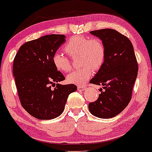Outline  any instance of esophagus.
<instances>
[{
    "label": "esophagus",
    "instance_id": "34e87169",
    "mask_svg": "<svg viewBox=\"0 0 152 152\" xmlns=\"http://www.w3.org/2000/svg\"><path fill=\"white\" fill-rule=\"evenodd\" d=\"M78 91H84L86 88V86H77Z\"/></svg>",
    "mask_w": 152,
    "mask_h": 152
}]
</instances>
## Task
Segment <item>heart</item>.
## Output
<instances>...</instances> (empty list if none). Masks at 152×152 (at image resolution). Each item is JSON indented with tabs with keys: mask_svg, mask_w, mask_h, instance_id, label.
Returning <instances> with one entry per match:
<instances>
[{
	"mask_svg": "<svg viewBox=\"0 0 152 152\" xmlns=\"http://www.w3.org/2000/svg\"><path fill=\"white\" fill-rule=\"evenodd\" d=\"M64 50L71 58H78V66L81 67L66 77L68 83L72 84H83L91 76L92 71L100 70L105 62V46L99 38L74 36L66 43ZM52 62L54 67L61 72H69L71 69V60L62 53H54Z\"/></svg>",
	"mask_w": 152,
	"mask_h": 152,
	"instance_id": "1",
	"label": "heart"
}]
</instances>
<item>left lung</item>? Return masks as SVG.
I'll list each match as a JSON object with an SVG mask.
<instances>
[{"mask_svg":"<svg viewBox=\"0 0 152 152\" xmlns=\"http://www.w3.org/2000/svg\"><path fill=\"white\" fill-rule=\"evenodd\" d=\"M106 49L104 65L91 83L104 86L99 98L89 103L91 114L99 118L114 117L126 107L138 74V64L132 43L126 36L114 29L92 31Z\"/></svg>","mask_w":152,"mask_h":152,"instance_id":"obj_1","label":"left lung"}]
</instances>
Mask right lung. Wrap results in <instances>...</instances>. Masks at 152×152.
<instances>
[{"label": "right lung", "instance_id": "right-lung-1", "mask_svg": "<svg viewBox=\"0 0 152 152\" xmlns=\"http://www.w3.org/2000/svg\"><path fill=\"white\" fill-rule=\"evenodd\" d=\"M65 41L64 35L42 36L23 44L14 58L13 73L20 104L38 119L60 116L69 95L77 89L72 83L55 84L65 77L54 67L52 56Z\"/></svg>", "mask_w": 152, "mask_h": 152}]
</instances>
